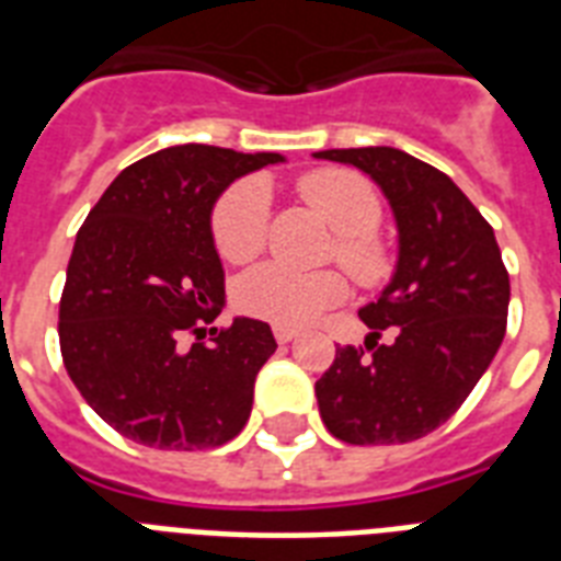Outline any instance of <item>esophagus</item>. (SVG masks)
Wrapping results in <instances>:
<instances>
[{
  "mask_svg": "<svg viewBox=\"0 0 561 561\" xmlns=\"http://www.w3.org/2000/svg\"><path fill=\"white\" fill-rule=\"evenodd\" d=\"M273 337L279 343H290L297 337V329H290V325H273Z\"/></svg>",
  "mask_w": 561,
  "mask_h": 561,
  "instance_id": "1",
  "label": "esophagus"
}]
</instances>
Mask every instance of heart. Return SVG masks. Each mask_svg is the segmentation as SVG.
I'll return each instance as SVG.
<instances>
[{"label":"heart","mask_w":561,"mask_h":561,"mask_svg":"<svg viewBox=\"0 0 561 561\" xmlns=\"http://www.w3.org/2000/svg\"><path fill=\"white\" fill-rule=\"evenodd\" d=\"M299 194L337 232V259L360 285H378L390 273V255L373 236L381 220V201L369 180L343 169L311 171L299 180ZM271 220V192L262 180H241L229 188L211 215L218 253L244 264L262 253ZM346 297L337 271H299L285 262H264L241 276L238 308L276 325H308Z\"/></svg>","instance_id":"1"}]
</instances>
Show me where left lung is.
I'll return each instance as SVG.
<instances>
[{"label":"left lung","mask_w":561,"mask_h":561,"mask_svg":"<svg viewBox=\"0 0 561 561\" xmlns=\"http://www.w3.org/2000/svg\"><path fill=\"white\" fill-rule=\"evenodd\" d=\"M317 160L364 171L390 203L399 259L360 308L367 350L341 346L314 383L329 434L352 445L413 443L457 413L501 350L510 276L495 232L448 174L399 148H334ZM383 328L390 344H378Z\"/></svg>","instance_id":"left-lung-1"}]
</instances>
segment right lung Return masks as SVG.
Instances as JSON below:
<instances>
[{"instance_id":"obj_1","label":"right lung","mask_w":561,"mask_h":561,"mask_svg":"<svg viewBox=\"0 0 561 561\" xmlns=\"http://www.w3.org/2000/svg\"><path fill=\"white\" fill-rule=\"evenodd\" d=\"M285 162L215 145H174L127 165L75 238L60 297V352L83 401L134 443L194 451L241 434L255 375L276 352L271 325L227 302L211 209L232 180Z\"/></svg>"}]
</instances>
